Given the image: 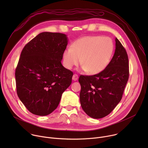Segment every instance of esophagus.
<instances>
[{"label":"esophagus","mask_w":148,"mask_h":148,"mask_svg":"<svg viewBox=\"0 0 148 148\" xmlns=\"http://www.w3.org/2000/svg\"><path fill=\"white\" fill-rule=\"evenodd\" d=\"M78 75H77V74H74V75H73V79L74 81H77V80L78 79Z\"/></svg>","instance_id":"1"}]
</instances>
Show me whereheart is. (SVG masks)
Listing matches in <instances>:
<instances>
[{
  "label": "heart",
  "mask_w": 148,
  "mask_h": 148,
  "mask_svg": "<svg viewBox=\"0 0 148 148\" xmlns=\"http://www.w3.org/2000/svg\"><path fill=\"white\" fill-rule=\"evenodd\" d=\"M114 46L108 37L85 36L76 41L63 53V62L67 69L78 66L81 60L84 71L94 75L101 73L111 62Z\"/></svg>",
  "instance_id": "obj_1"
}]
</instances>
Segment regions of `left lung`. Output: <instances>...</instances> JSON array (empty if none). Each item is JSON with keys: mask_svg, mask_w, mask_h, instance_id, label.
<instances>
[{"mask_svg": "<svg viewBox=\"0 0 148 148\" xmlns=\"http://www.w3.org/2000/svg\"><path fill=\"white\" fill-rule=\"evenodd\" d=\"M129 78V61L125 49L115 38V51L107 67L94 75H80L79 100L89 116L99 119L110 114L121 101Z\"/></svg>", "mask_w": 148, "mask_h": 148, "instance_id": "left-lung-1", "label": "left lung"}]
</instances>
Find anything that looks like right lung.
<instances>
[{
  "mask_svg": "<svg viewBox=\"0 0 148 148\" xmlns=\"http://www.w3.org/2000/svg\"><path fill=\"white\" fill-rule=\"evenodd\" d=\"M67 35L43 32L24 47L15 77L17 94L32 114L46 116L54 111L71 85L73 73L61 64Z\"/></svg>",
  "mask_w": 148,
  "mask_h": 148,
  "instance_id": "add662e5",
  "label": "right lung"
}]
</instances>
